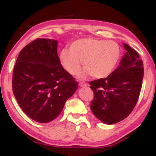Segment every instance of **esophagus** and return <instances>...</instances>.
Returning <instances> with one entry per match:
<instances>
[{"label": "esophagus", "instance_id": "obj_1", "mask_svg": "<svg viewBox=\"0 0 156 156\" xmlns=\"http://www.w3.org/2000/svg\"><path fill=\"white\" fill-rule=\"evenodd\" d=\"M79 86H80V87H83V88H84V87H88V84L85 83H79Z\"/></svg>", "mask_w": 156, "mask_h": 156}]
</instances>
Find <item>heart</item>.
I'll return each instance as SVG.
<instances>
[{"instance_id":"heart-1","label":"heart","mask_w":156,"mask_h":156,"mask_svg":"<svg viewBox=\"0 0 156 156\" xmlns=\"http://www.w3.org/2000/svg\"><path fill=\"white\" fill-rule=\"evenodd\" d=\"M120 57L121 48L117 42L93 38L78 39L70 44L69 50L64 48L59 54L62 67L69 74L79 72L83 62L85 68L78 77L87 78L92 76L97 79L108 76Z\"/></svg>"}]
</instances>
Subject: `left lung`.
Instances as JSON below:
<instances>
[{
  "label": "left lung",
  "mask_w": 156,
  "mask_h": 156,
  "mask_svg": "<svg viewBox=\"0 0 156 156\" xmlns=\"http://www.w3.org/2000/svg\"><path fill=\"white\" fill-rule=\"evenodd\" d=\"M125 53L119 66L105 78L91 81V110L102 122L112 125L131 113L140 94L144 67L137 52L123 43Z\"/></svg>",
  "instance_id": "8db88e82"
}]
</instances>
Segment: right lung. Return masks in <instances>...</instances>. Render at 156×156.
I'll list each match as a JSON object with an SVG mask.
<instances>
[{"instance_id":"add662e5","label":"right lung","mask_w":156,"mask_h":156,"mask_svg":"<svg viewBox=\"0 0 156 156\" xmlns=\"http://www.w3.org/2000/svg\"><path fill=\"white\" fill-rule=\"evenodd\" d=\"M57 47L55 39H36L20 52L14 67V95L23 112L40 123L58 117L78 88L61 64Z\"/></svg>"}]
</instances>
